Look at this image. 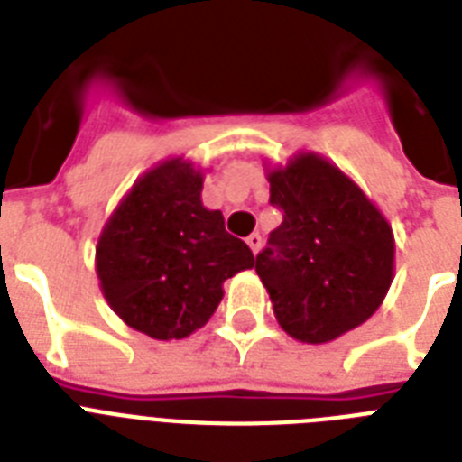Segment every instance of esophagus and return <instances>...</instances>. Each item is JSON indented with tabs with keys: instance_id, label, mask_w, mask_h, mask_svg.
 Segmentation results:
<instances>
[{
	"instance_id": "obj_1",
	"label": "esophagus",
	"mask_w": 462,
	"mask_h": 462,
	"mask_svg": "<svg viewBox=\"0 0 462 462\" xmlns=\"http://www.w3.org/2000/svg\"><path fill=\"white\" fill-rule=\"evenodd\" d=\"M248 245H250V250H253L254 254L260 253V250H262V236L260 234H250L248 236Z\"/></svg>"
}]
</instances>
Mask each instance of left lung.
I'll return each instance as SVG.
<instances>
[{"label": "left lung", "mask_w": 462, "mask_h": 462, "mask_svg": "<svg viewBox=\"0 0 462 462\" xmlns=\"http://www.w3.org/2000/svg\"><path fill=\"white\" fill-rule=\"evenodd\" d=\"M283 221L254 260L276 322L295 341L329 343L367 322L393 279V234L367 195L315 152L272 169Z\"/></svg>", "instance_id": "1"}]
</instances>
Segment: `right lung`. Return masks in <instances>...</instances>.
Masks as SVG:
<instances>
[{
    "instance_id": "add662e5",
    "label": "right lung",
    "mask_w": 462,
    "mask_h": 462,
    "mask_svg": "<svg viewBox=\"0 0 462 462\" xmlns=\"http://www.w3.org/2000/svg\"><path fill=\"white\" fill-rule=\"evenodd\" d=\"M190 162L143 173L114 209L95 250L97 276L116 315L157 341L186 338L224 298V282L254 267L253 250L200 200Z\"/></svg>"
}]
</instances>
